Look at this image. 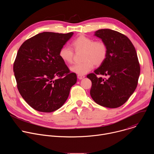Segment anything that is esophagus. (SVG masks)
I'll list each match as a JSON object with an SVG mask.
<instances>
[{"instance_id": "1", "label": "esophagus", "mask_w": 154, "mask_h": 154, "mask_svg": "<svg viewBox=\"0 0 154 154\" xmlns=\"http://www.w3.org/2000/svg\"><path fill=\"white\" fill-rule=\"evenodd\" d=\"M85 76L84 75H77V78H78L79 79H80V80H81V79L85 78Z\"/></svg>"}]
</instances>
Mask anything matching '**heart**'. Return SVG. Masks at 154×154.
I'll return each mask as SVG.
<instances>
[{"label": "heart", "instance_id": "obj_1", "mask_svg": "<svg viewBox=\"0 0 154 154\" xmlns=\"http://www.w3.org/2000/svg\"><path fill=\"white\" fill-rule=\"evenodd\" d=\"M71 46L75 52L83 51L81 63L75 64L70 68V70L78 74L85 75L90 72L94 65H100L107 56V47L101 41H94L90 38L80 35L74 39ZM59 57L66 63L70 64L73 61L74 52L68 46L62 47L59 51Z\"/></svg>", "mask_w": 154, "mask_h": 154}]
</instances>
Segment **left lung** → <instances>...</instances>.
<instances>
[{"label":"left lung","mask_w":154,"mask_h":154,"mask_svg":"<svg viewBox=\"0 0 154 154\" xmlns=\"http://www.w3.org/2000/svg\"><path fill=\"white\" fill-rule=\"evenodd\" d=\"M107 47L104 62L87 77L92 82L90 95L97 104L110 108L122 105L134 93L140 74L135 48L124 35L110 29L94 33ZM97 75L108 76V79Z\"/></svg>","instance_id":"obj_1"}]
</instances>
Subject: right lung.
<instances>
[{
    "mask_svg": "<svg viewBox=\"0 0 154 154\" xmlns=\"http://www.w3.org/2000/svg\"><path fill=\"white\" fill-rule=\"evenodd\" d=\"M73 32H42L26 40L13 64L17 89L35 110L54 112L66 101L77 75L59 57L60 49Z\"/></svg>",
    "mask_w": 154,
    "mask_h": 154,
    "instance_id": "1",
    "label": "right lung"
}]
</instances>
